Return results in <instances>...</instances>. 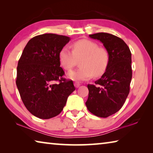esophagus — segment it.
Returning <instances> with one entry per match:
<instances>
[{
  "mask_svg": "<svg viewBox=\"0 0 153 153\" xmlns=\"http://www.w3.org/2000/svg\"><path fill=\"white\" fill-rule=\"evenodd\" d=\"M74 86H75V87H76V88H78L80 86V84H79V82H74Z\"/></svg>",
  "mask_w": 153,
  "mask_h": 153,
  "instance_id": "34e87169",
  "label": "esophagus"
}]
</instances>
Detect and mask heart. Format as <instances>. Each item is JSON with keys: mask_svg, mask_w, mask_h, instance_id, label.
Here are the masks:
<instances>
[{"mask_svg": "<svg viewBox=\"0 0 153 153\" xmlns=\"http://www.w3.org/2000/svg\"><path fill=\"white\" fill-rule=\"evenodd\" d=\"M72 51L64 46L59 53L61 65L65 70H70L79 61V69L67 74L69 79L84 81L94 76H102L107 68L109 54L104 47L98 46L94 41L82 39L72 44Z\"/></svg>", "mask_w": 153, "mask_h": 153, "instance_id": "1", "label": "heart"}]
</instances>
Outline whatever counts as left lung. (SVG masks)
<instances>
[{"label": "left lung", "mask_w": 153, "mask_h": 153, "mask_svg": "<svg viewBox=\"0 0 153 153\" xmlns=\"http://www.w3.org/2000/svg\"><path fill=\"white\" fill-rule=\"evenodd\" d=\"M89 36L103 44L109 54V62L95 85H88L86 105L94 115L107 117L120 110L129 94L132 77L131 54L128 46L117 36L104 32Z\"/></svg>", "instance_id": "left-lung-1"}]
</instances>
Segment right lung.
Instances as JSON below:
<instances>
[{
  "instance_id": "add662e5",
  "label": "right lung",
  "mask_w": 153,
  "mask_h": 153,
  "mask_svg": "<svg viewBox=\"0 0 153 153\" xmlns=\"http://www.w3.org/2000/svg\"><path fill=\"white\" fill-rule=\"evenodd\" d=\"M69 40L55 33L36 36L27 42L18 62L16 85L21 98L27 109L40 119L58 115L76 90L73 81L63 77L59 60V51Z\"/></svg>"
}]
</instances>
